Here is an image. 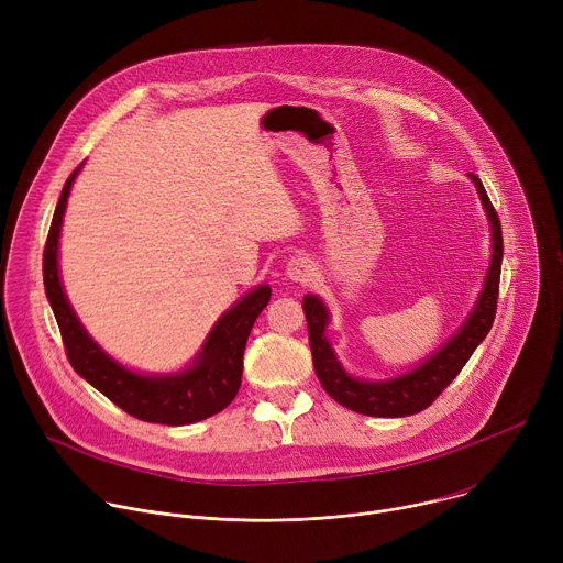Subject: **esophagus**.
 <instances>
[{
  "mask_svg": "<svg viewBox=\"0 0 563 563\" xmlns=\"http://www.w3.org/2000/svg\"><path fill=\"white\" fill-rule=\"evenodd\" d=\"M314 276V265L308 258V255H291L287 263V278L296 280V283H308Z\"/></svg>",
  "mask_w": 563,
  "mask_h": 563,
  "instance_id": "34e87169",
  "label": "esophagus"
}]
</instances>
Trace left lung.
Returning a JSON list of instances; mask_svg holds the SVG:
<instances>
[{
    "label": "left lung",
    "instance_id": "obj_1",
    "mask_svg": "<svg viewBox=\"0 0 563 563\" xmlns=\"http://www.w3.org/2000/svg\"><path fill=\"white\" fill-rule=\"evenodd\" d=\"M470 177L476 184L478 197L483 201V209L489 220V231H492L489 269L472 314L465 319L463 325L457 328V332L444 345H440L418 368L384 382L354 379L343 371L330 341L325 339L330 314L323 300L312 294L302 298V310H305V319H308L310 347H312V362H314L317 377L325 388V393L332 399H336L341 406L350 408V411L371 416V418H404V416L424 411V408L431 406L433 399L455 379V375L463 371L474 350L487 336L496 317L500 261H503V231L483 181L474 173H470Z\"/></svg>",
    "mask_w": 563,
    "mask_h": 563
}]
</instances>
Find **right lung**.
<instances>
[{"label":"right lung","mask_w":563,"mask_h":563,"mask_svg":"<svg viewBox=\"0 0 563 563\" xmlns=\"http://www.w3.org/2000/svg\"><path fill=\"white\" fill-rule=\"evenodd\" d=\"M80 168L82 164L65 181L42 255L44 291L51 310L56 314L69 364L96 390L143 422L184 427L220 413L238 395L242 382L244 345L255 319L267 308L272 298L269 285L251 289L220 317L190 368L175 375H141L117 364L80 325L67 300L58 272L63 216L71 184Z\"/></svg>","instance_id":"obj_1"}]
</instances>
